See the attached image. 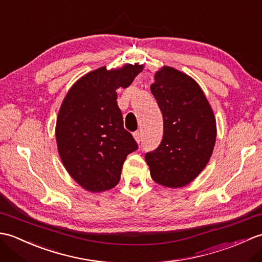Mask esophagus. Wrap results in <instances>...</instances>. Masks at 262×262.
Instances as JSON below:
<instances>
[{
	"mask_svg": "<svg viewBox=\"0 0 262 262\" xmlns=\"http://www.w3.org/2000/svg\"><path fill=\"white\" fill-rule=\"evenodd\" d=\"M134 138L136 140V142L137 143H140L141 142V140H142V134H141V132L140 130H136V132H134Z\"/></svg>",
	"mask_w": 262,
	"mask_h": 262,
	"instance_id": "34e87169",
	"label": "esophagus"
}]
</instances>
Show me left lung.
Segmentation results:
<instances>
[{
	"mask_svg": "<svg viewBox=\"0 0 262 262\" xmlns=\"http://www.w3.org/2000/svg\"><path fill=\"white\" fill-rule=\"evenodd\" d=\"M151 91L163 115V137L145 154L152 179L170 188L188 185L208 163L216 120L202 89L190 76L164 66Z\"/></svg>",
	"mask_w": 262,
	"mask_h": 262,
	"instance_id": "8db88e82",
	"label": "left lung"
}]
</instances>
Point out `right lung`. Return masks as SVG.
Segmentation results:
<instances>
[{"instance_id": "obj_1", "label": "right lung", "mask_w": 262, "mask_h": 262, "mask_svg": "<svg viewBox=\"0 0 262 262\" xmlns=\"http://www.w3.org/2000/svg\"><path fill=\"white\" fill-rule=\"evenodd\" d=\"M142 70V65H126L92 71L74 83L60 105L56 122L59 157L70 176L89 191L114 188L127 155L138 148L124 128L116 90L129 86Z\"/></svg>"}]
</instances>
